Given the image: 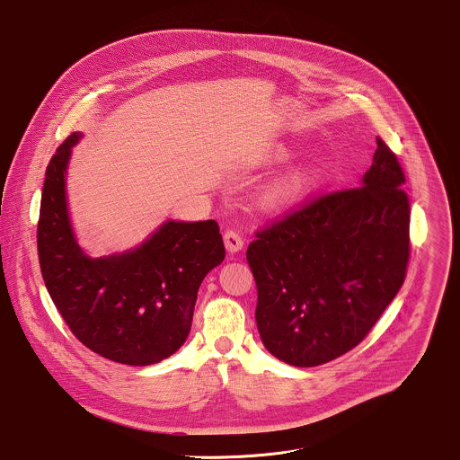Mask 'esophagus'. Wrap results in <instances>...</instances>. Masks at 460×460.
<instances>
[{
  "label": "esophagus",
  "instance_id": "obj_1",
  "mask_svg": "<svg viewBox=\"0 0 460 460\" xmlns=\"http://www.w3.org/2000/svg\"><path fill=\"white\" fill-rule=\"evenodd\" d=\"M224 243H226V248L233 253V252H240L245 242H243V236L238 229H227L224 233Z\"/></svg>",
  "mask_w": 460,
  "mask_h": 460
}]
</instances>
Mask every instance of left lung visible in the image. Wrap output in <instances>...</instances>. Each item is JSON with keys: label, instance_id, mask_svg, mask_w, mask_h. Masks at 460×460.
I'll return each mask as SVG.
<instances>
[{"label": "left lung", "instance_id": "8db88e82", "mask_svg": "<svg viewBox=\"0 0 460 460\" xmlns=\"http://www.w3.org/2000/svg\"><path fill=\"white\" fill-rule=\"evenodd\" d=\"M376 145L360 185L310 198L248 245L257 329L287 364L312 367L352 350L406 279V178L389 145Z\"/></svg>", "mask_w": 460, "mask_h": 460}]
</instances>
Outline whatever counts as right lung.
Wrapping results in <instances>:
<instances>
[{
  "label": "right lung",
  "mask_w": 460,
  "mask_h": 460,
  "mask_svg": "<svg viewBox=\"0 0 460 460\" xmlns=\"http://www.w3.org/2000/svg\"><path fill=\"white\" fill-rule=\"evenodd\" d=\"M78 138L61 143L45 172L36 227L43 282L87 349L120 364H155L183 345L198 288L226 257L218 224L168 220L137 250L87 257L73 238L65 194Z\"/></svg>",
  "instance_id": "obj_1"
}]
</instances>
